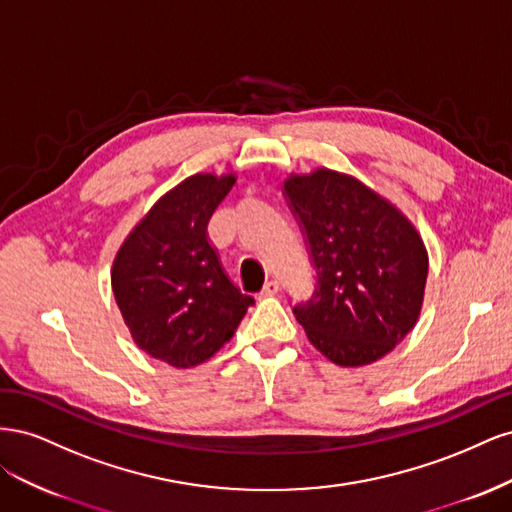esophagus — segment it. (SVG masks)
Returning <instances> with one entry per match:
<instances>
[{
	"instance_id": "34e87169",
	"label": "esophagus",
	"mask_w": 512,
	"mask_h": 512,
	"mask_svg": "<svg viewBox=\"0 0 512 512\" xmlns=\"http://www.w3.org/2000/svg\"><path fill=\"white\" fill-rule=\"evenodd\" d=\"M280 292V282L277 280H269L260 290V297H273V294Z\"/></svg>"
}]
</instances>
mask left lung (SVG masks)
<instances>
[{"label": "left lung", "instance_id": "left-lung-1", "mask_svg": "<svg viewBox=\"0 0 512 512\" xmlns=\"http://www.w3.org/2000/svg\"><path fill=\"white\" fill-rule=\"evenodd\" d=\"M284 194L316 269L312 297L292 314L329 361L359 367L382 359L421 314L423 239L389 200L337 170L292 175Z\"/></svg>", "mask_w": 512, "mask_h": 512}]
</instances>
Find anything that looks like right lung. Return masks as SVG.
<instances>
[{
    "mask_svg": "<svg viewBox=\"0 0 512 512\" xmlns=\"http://www.w3.org/2000/svg\"><path fill=\"white\" fill-rule=\"evenodd\" d=\"M235 175H192L166 192L123 241L111 284L136 346L168 365L205 363L254 305L224 273L207 237Z\"/></svg>",
    "mask_w": 512,
    "mask_h": 512,
    "instance_id": "1",
    "label": "right lung"
}]
</instances>
